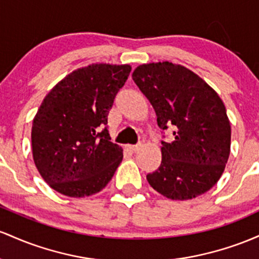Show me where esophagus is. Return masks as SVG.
Listing matches in <instances>:
<instances>
[{"instance_id": "1", "label": "esophagus", "mask_w": 259, "mask_h": 259, "mask_svg": "<svg viewBox=\"0 0 259 259\" xmlns=\"http://www.w3.org/2000/svg\"><path fill=\"white\" fill-rule=\"evenodd\" d=\"M127 148H128V149H130L132 153H136V152H138L139 148H141V144H135V145L131 144V145H127Z\"/></svg>"}]
</instances>
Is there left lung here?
Here are the masks:
<instances>
[{
    "mask_svg": "<svg viewBox=\"0 0 259 259\" xmlns=\"http://www.w3.org/2000/svg\"><path fill=\"white\" fill-rule=\"evenodd\" d=\"M132 78L155 110L162 133L174 127L175 139L161 141V164L147 175L149 185L170 199L205 193L230 154L231 127L222 99L196 73L171 62L141 65Z\"/></svg>",
    "mask_w": 259,
    "mask_h": 259,
    "instance_id": "obj_1",
    "label": "left lung"
}]
</instances>
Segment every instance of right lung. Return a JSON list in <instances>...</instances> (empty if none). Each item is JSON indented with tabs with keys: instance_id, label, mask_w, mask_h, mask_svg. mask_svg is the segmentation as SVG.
I'll use <instances>...</instances> for the list:
<instances>
[{
	"instance_id": "obj_1",
	"label": "right lung",
	"mask_w": 259,
	"mask_h": 259,
	"mask_svg": "<svg viewBox=\"0 0 259 259\" xmlns=\"http://www.w3.org/2000/svg\"><path fill=\"white\" fill-rule=\"evenodd\" d=\"M131 72L97 63L63 78L46 95L31 128L33 158L51 188L68 197L98 193L123 158L112 143L107 115Z\"/></svg>"
}]
</instances>
